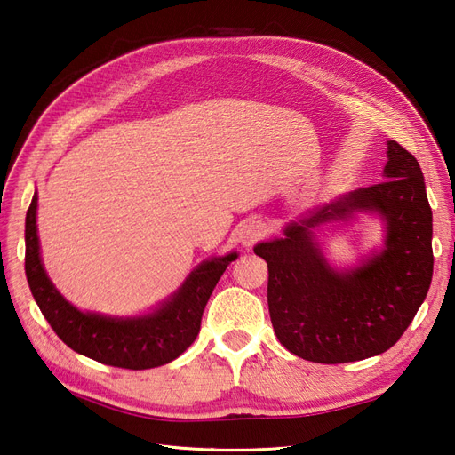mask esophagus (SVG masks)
Wrapping results in <instances>:
<instances>
[{
  "label": "esophagus",
  "mask_w": 455,
  "mask_h": 455,
  "mask_svg": "<svg viewBox=\"0 0 455 455\" xmlns=\"http://www.w3.org/2000/svg\"><path fill=\"white\" fill-rule=\"evenodd\" d=\"M264 235H266V226L261 224L259 220H251L241 233V243L251 249V246H254L258 241L264 239Z\"/></svg>",
  "instance_id": "esophagus-1"
}]
</instances>
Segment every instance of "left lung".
Returning <instances> with one entry per match:
<instances>
[{
  "mask_svg": "<svg viewBox=\"0 0 455 455\" xmlns=\"http://www.w3.org/2000/svg\"><path fill=\"white\" fill-rule=\"evenodd\" d=\"M385 180L349 191L284 228V237L258 243L267 261V304L275 334L301 359L321 364L363 361L393 347L429 292L433 212L418 159L387 142ZM378 212L386 246L355 270L329 267L312 228Z\"/></svg>",
  "mask_w": 455,
  "mask_h": 455,
  "instance_id": "1",
  "label": "left lung"
}]
</instances>
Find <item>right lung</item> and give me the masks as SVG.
<instances>
[{
    "label": "right lung",
    "instance_id": "1",
    "mask_svg": "<svg viewBox=\"0 0 455 455\" xmlns=\"http://www.w3.org/2000/svg\"><path fill=\"white\" fill-rule=\"evenodd\" d=\"M37 194L26 212V279L41 313L68 347L108 366L146 370L180 356L196 341L201 316L216 283L237 252L203 261L167 301L142 316L84 313L54 288L41 264L36 226Z\"/></svg>",
    "mask_w": 455,
    "mask_h": 455
}]
</instances>
